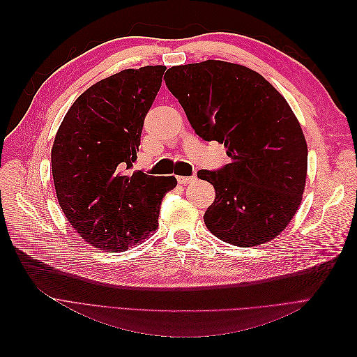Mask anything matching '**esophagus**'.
I'll return each mask as SVG.
<instances>
[{"label":"esophagus","instance_id":"esophagus-1","mask_svg":"<svg viewBox=\"0 0 357 357\" xmlns=\"http://www.w3.org/2000/svg\"><path fill=\"white\" fill-rule=\"evenodd\" d=\"M195 180H197V177H195V176H189V177L180 176V177H177V181L180 183V185H189V183L195 181Z\"/></svg>","mask_w":357,"mask_h":357}]
</instances>
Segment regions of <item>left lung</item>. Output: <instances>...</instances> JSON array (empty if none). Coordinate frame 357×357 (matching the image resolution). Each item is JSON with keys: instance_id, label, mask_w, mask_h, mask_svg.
<instances>
[{"instance_id": "1", "label": "left lung", "mask_w": 357, "mask_h": 357, "mask_svg": "<svg viewBox=\"0 0 357 357\" xmlns=\"http://www.w3.org/2000/svg\"><path fill=\"white\" fill-rule=\"evenodd\" d=\"M165 83L197 135L223 144L231 159L198 171L215 190L205 226L238 247L275 238L294 219L307 178L305 137L287 101L259 73L225 61L171 67Z\"/></svg>"}]
</instances>
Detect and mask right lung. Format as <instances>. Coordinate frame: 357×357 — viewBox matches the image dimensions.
<instances>
[{
	"instance_id": "1",
	"label": "right lung",
	"mask_w": 357,
	"mask_h": 357,
	"mask_svg": "<svg viewBox=\"0 0 357 357\" xmlns=\"http://www.w3.org/2000/svg\"><path fill=\"white\" fill-rule=\"evenodd\" d=\"M167 67L123 70L74 101L52 147V174L67 220L86 243L122 252L158 229L176 177L128 174Z\"/></svg>"
}]
</instances>
